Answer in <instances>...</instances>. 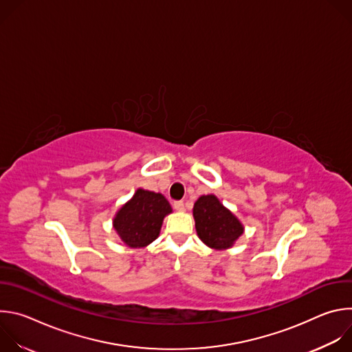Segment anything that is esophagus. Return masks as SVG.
Listing matches in <instances>:
<instances>
[{
	"mask_svg": "<svg viewBox=\"0 0 352 352\" xmlns=\"http://www.w3.org/2000/svg\"><path fill=\"white\" fill-rule=\"evenodd\" d=\"M174 209L178 210V212H184L185 210V206H184V202H174Z\"/></svg>",
	"mask_w": 352,
	"mask_h": 352,
	"instance_id": "34e87169",
	"label": "esophagus"
}]
</instances>
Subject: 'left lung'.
Listing matches in <instances>:
<instances>
[{
  "label": "left lung",
  "instance_id": "left-lung-1",
  "mask_svg": "<svg viewBox=\"0 0 352 352\" xmlns=\"http://www.w3.org/2000/svg\"><path fill=\"white\" fill-rule=\"evenodd\" d=\"M193 219L199 239L216 250L231 248L245 230L239 219L212 193L196 200Z\"/></svg>",
  "mask_w": 352,
  "mask_h": 352
}]
</instances>
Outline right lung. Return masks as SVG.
<instances>
[{
    "instance_id": "right-lung-1",
    "label": "right lung",
    "mask_w": 352,
    "mask_h": 352,
    "mask_svg": "<svg viewBox=\"0 0 352 352\" xmlns=\"http://www.w3.org/2000/svg\"><path fill=\"white\" fill-rule=\"evenodd\" d=\"M170 213L173 209L162 193L138 188L116 213L113 227L126 246L139 249L157 239L163 220Z\"/></svg>"
}]
</instances>
